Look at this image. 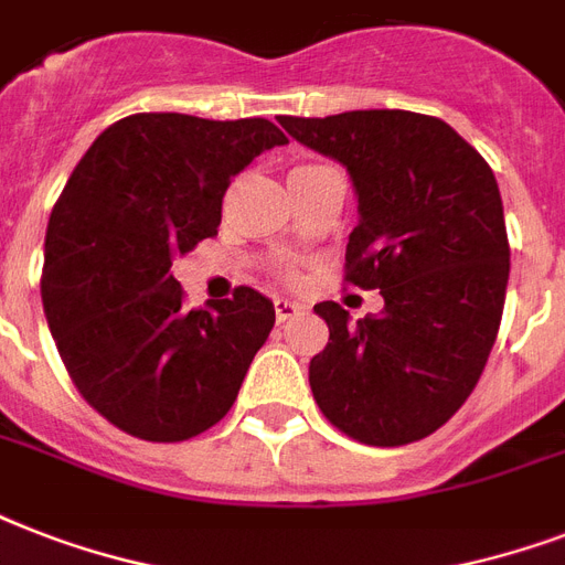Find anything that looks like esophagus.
Returning a JSON list of instances; mask_svg holds the SVG:
<instances>
[{
    "mask_svg": "<svg viewBox=\"0 0 565 565\" xmlns=\"http://www.w3.org/2000/svg\"><path fill=\"white\" fill-rule=\"evenodd\" d=\"M299 305H292V301L275 299V319H278V322H287V319L299 317Z\"/></svg>",
    "mask_w": 565,
    "mask_h": 565,
    "instance_id": "obj_1",
    "label": "esophagus"
}]
</instances>
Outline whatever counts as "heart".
Segmentation results:
<instances>
[{
    "mask_svg": "<svg viewBox=\"0 0 565 565\" xmlns=\"http://www.w3.org/2000/svg\"><path fill=\"white\" fill-rule=\"evenodd\" d=\"M296 170H308V167H296ZM296 170H292V172H296ZM281 278H284V281H287V284H299L301 275H299V269H292V266H284V269H281Z\"/></svg>",
    "mask_w": 565,
    "mask_h": 565,
    "instance_id": "obj_1",
    "label": "heart"
}]
</instances>
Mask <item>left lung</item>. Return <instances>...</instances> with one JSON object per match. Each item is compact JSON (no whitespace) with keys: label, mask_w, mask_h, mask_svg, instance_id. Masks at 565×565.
<instances>
[{"label":"left lung","mask_w":565,"mask_h":565,"mask_svg":"<svg viewBox=\"0 0 565 565\" xmlns=\"http://www.w3.org/2000/svg\"><path fill=\"white\" fill-rule=\"evenodd\" d=\"M278 122L349 170L361 222L345 246V284L384 296V310L358 322L337 301L313 308L328 326L310 361L313 398L358 443H416L463 407L499 334L510 243L495 175L428 114Z\"/></svg>","instance_id":"1"}]
</instances>
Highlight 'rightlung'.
<instances>
[{
    "instance_id": "add662e5",
    "label": "right lung",
    "mask_w": 565,
    "mask_h": 565,
    "mask_svg": "<svg viewBox=\"0 0 565 565\" xmlns=\"http://www.w3.org/2000/svg\"><path fill=\"white\" fill-rule=\"evenodd\" d=\"M287 137L269 119L131 114L105 128L57 195L40 296L75 390L110 425L184 443L231 411L275 326L252 287L184 308L172 260L216 234L222 195Z\"/></svg>"
}]
</instances>
